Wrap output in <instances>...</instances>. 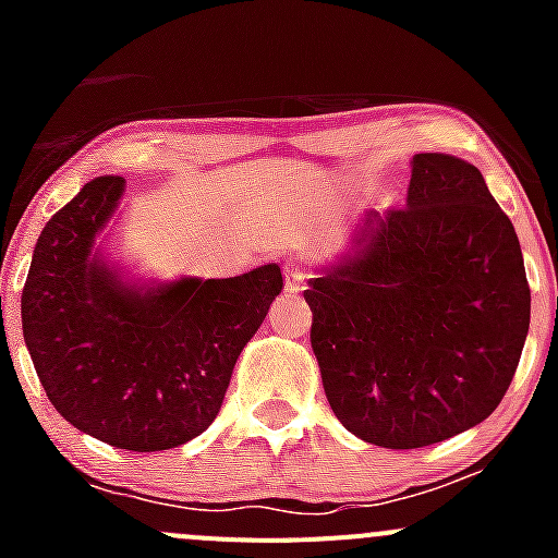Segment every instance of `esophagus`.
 I'll use <instances>...</instances> for the list:
<instances>
[{"mask_svg":"<svg viewBox=\"0 0 558 558\" xmlns=\"http://www.w3.org/2000/svg\"><path fill=\"white\" fill-rule=\"evenodd\" d=\"M307 278H311V269L296 267V264H286V289L289 291H300Z\"/></svg>","mask_w":558,"mask_h":558,"instance_id":"obj_1","label":"esophagus"}]
</instances>
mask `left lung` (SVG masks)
I'll use <instances>...</instances> for the list:
<instances>
[{"mask_svg": "<svg viewBox=\"0 0 558 558\" xmlns=\"http://www.w3.org/2000/svg\"><path fill=\"white\" fill-rule=\"evenodd\" d=\"M326 399L380 448H424L481 424L526 342V269L481 170L415 154L408 207L369 213L351 256L311 280Z\"/></svg>", "mask_w": 558, "mask_h": 558, "instance_id": "1", "label": "left lung"}]
</instances>
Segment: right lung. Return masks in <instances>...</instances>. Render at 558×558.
<instances>
[{
    "mask_svg": "<svg viewBox=\"0 0 558 558\" xmlns=\"http://www.w3.org/2000/svg\"><path fill=\"white\" fill-rule=\"evenodd\" d=\"M121 194L123 178H94L45 223L21 296L24 340L72 426L126 451H167L216 421L283 275L264 264L238 278L123 286L92 256Z\"/></svg>",
    "mask_w": 558,
    "mask_h": 558,
    "instance_id": "right-lung-1",
    "label": "right lung"
}]
</instances>
